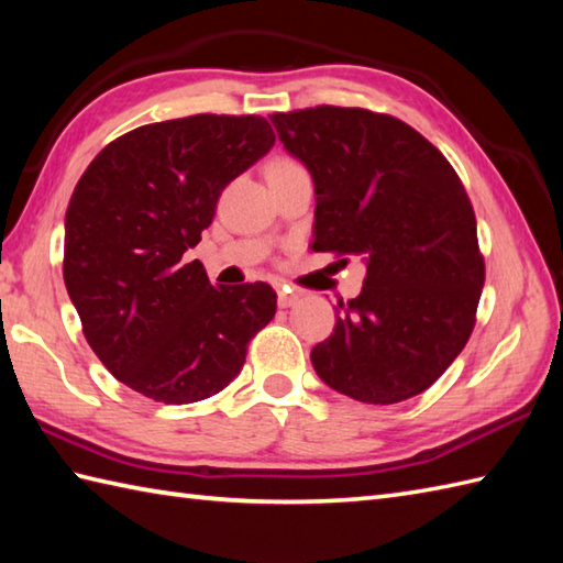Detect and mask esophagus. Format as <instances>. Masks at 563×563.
Returning a JSON list of instances; mask_svg holds the SVG:
<instances>
[{
    "mask_svg": "<svg viewBox=\"0 0 563 563\" xmlns=\"http://www.w3.org/2000/svg\"><path fill=\"white\" fill-rule=\"evenodd\" d=\"M297 300H300V295H297V292L278 290V305L280 307H292V305H297Z\"/></svg>",
    "mask_w": 563,
    "mask_h": 563,
    "instance_id": "esophagus-1",
    "label": "esophagus"
}]
</instances>
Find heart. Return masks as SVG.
Here are the masks:
<instances>
[{
  "mask_svg": "<svg viewBox=\"0 0 563 563\" xmlns=\"http://www.w3.org/2000/svg\"><path fill=\"white\" fill-rule=\"evenodd\" d=\"M290 166H297V162H295V159H288V157L275 159V162L268 166V174H271V172H280V169H290Z\"/></svg>",
  "mask_w": 563,
  "mask_h": 563,
  "instance_id": "1",
  "label": "heart"
}]
</instances>
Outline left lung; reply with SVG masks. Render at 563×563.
<instances>
[{"label":"left lung","mask_w":563,"mask_h":563,"mask_svg":"<svg viewBox=\"0 0 563 563\" xmlns=\"http://www.w3.org/2000/svg\"><path fill=\"white\" fill-rule=\"evenodd\" d=\"M271 121L314 178V249L367 261L363 292L312 349L317 375L365 404L416 397L470 341L486 278L457 172L389 113L314 106Z\"/></svg>","instance_id":"1"}]
</instances>
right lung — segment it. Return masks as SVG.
<instances>
[{
    "mask_svg": "<svg viewBox=\"0 0 563 563\" xmlns=\"http://www.w3.org/2000/svg\"><path fill=\"white\" fill-rule=\"evenodd\" d=\"M273 145L266 118L198 113L115 137L77 181L65 214L69 300L91 351L142 397H212L273 319L271 285H210L200 261H184L224 186Z\"/></svg>",
    "mask_w": 563,
    "mask_h": 563,
    "instance_id": "right-lung-1",
    "label": "right lung"
}]
</instances>
